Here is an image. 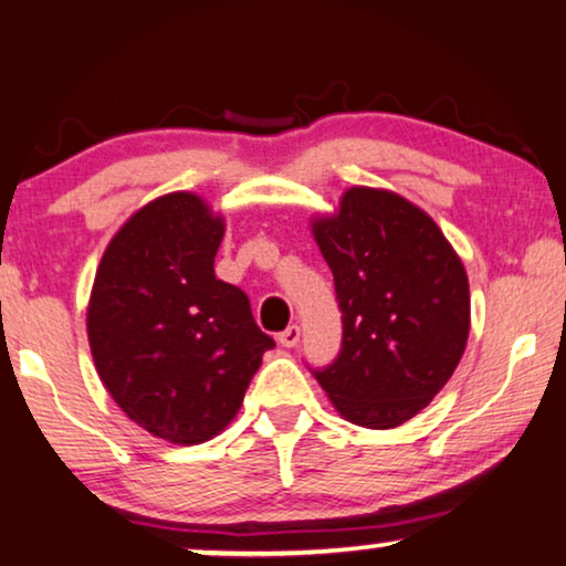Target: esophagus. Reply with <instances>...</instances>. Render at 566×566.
<instances>
[{
  "mask_svg": "<svg viewBox=\"0 0 566 566\" xmlns=\"http://www.w3.org/2000/svg\"><path fill=\"white\" fill-rule=\"evenodd\" d=\"M300 342V326H287L279 334V345L282 347H295Z\"/></svg>",
  "mask_w": 566,
  "mask_h": 566,
  "instance_id": "1",
  "label": "esophagus"
}]
</instances>
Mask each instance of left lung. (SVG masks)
Returning <instances> with one entry per match:
<instances>
[{
    "instance_id": "left-lung-1",
    "label": "left lung",
    "mask_w": 566,
    "mask_h": 566,
    "mask_svg": "<svg viewBox=\"0 0 566 566\" xmlns=\"http://www.w3.org/2000/svg\"><path fill=\"white\" fill-rule=\"evenodd\" d=\"M334 274L342 349L316 381L363 428H397L439 395L470 334V284L439 224L399 192L355 185L311 219Z\"/></svg>"
}]
</instances>
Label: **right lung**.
Instances as JSON below:
<instances>
[{"label": "right lung", "mask_w": 566, "mask_h": 566, "mask_svg": "<svg viewBox=\"0 0 566 566\" xmlns=\"http://www.w3.org/2000/svg\"><path fill=\"white\" fill-rule=\"evenodd\" d=\"M224 217L196 192L148 200L114 232L93 279V366L133 423L192 447L232 423L274 339L242 290L213 274Z\"/></svg>", "instance_id": "right-lung-1"}]
</instances>
